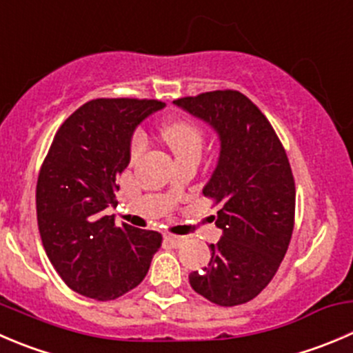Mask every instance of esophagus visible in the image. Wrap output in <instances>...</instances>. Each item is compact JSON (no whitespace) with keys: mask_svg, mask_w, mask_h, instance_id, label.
Here are the masks:
<instances>
[{"mask_svg":"<svg viewBox=\"0 0 353 353\" xmlns=\"http://www.w3.org/2000/svg\"><path fill=\"white\" fill-rule=\"evenodd\" d=\"M163 239L167 243H170L172 246H179L181 243L184 241V236H176V234H170V232H163Z\"/></svg>","mask_w":353,"mask_h":353,"instance_id":"34e87169","label":"esophagus"}]
</instances>
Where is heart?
<instances>
[{
	"mask_svg": "<svg viewBox=\"0 0 353 353\" xmlns=\"http://www.w3.org/2000/svg\"><path fill=\"white\" fill-rule=\"evenodd\" d=\"M162 136L165 139L167 145L174 152V155L181 157L191 152H201V145H203V134H201L200 128L190 121H170L162 128ZM146 148V139L141 132H136L132 136L131 141V160H136L141 157V153Z\"/></svg>",
	"mask_w": 353,
	"mask_h": 353,
	"instance_id": "heart-1",
	"label": "heart"
}]
</instances>
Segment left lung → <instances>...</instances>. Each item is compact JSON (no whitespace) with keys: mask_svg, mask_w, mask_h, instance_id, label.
<instances>
[{"mask_svg":"<svg viewBox=\"0 0 353 353\" xmlns=\"http://www.w3.org/2000/svg\"><path fill=\"white\" fill-rule=\"evenodd\" d=\"M174 105L210 125L221 145L203 194L221 203L215 225L222 236L208 246L210 262L191 272L190 285L217 305L250 302L274 278L292 239L295 181L288 157L265 115L239 91Z\"/></svg>","mask_w":353,"mask_h":353,"instance_id":"left-lung-1","label":"left lung"}]
</instances>
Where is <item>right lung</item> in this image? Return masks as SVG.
I'll list each match as a JSON object with an SVG mask.
<instances>
[{"mask_svg": "<svg viewBox=\"0 0 353 353\" xmlns=\"http://www.w3.org/2000/svg\"><path fill=\"white\" fill-rule=\"evenodd\" d=\"M165 103L91 100L54 134L36 188L37 225L46 255L79 295L114 300L145 279L162 236L115 224L117 177L131 162L136 128Z\"/></svg>", "mask_w": 353, "mask_h": 353, "instance_id": "obj_1", "label": "right lung"}]
</instances>
